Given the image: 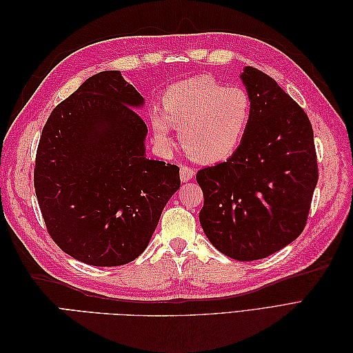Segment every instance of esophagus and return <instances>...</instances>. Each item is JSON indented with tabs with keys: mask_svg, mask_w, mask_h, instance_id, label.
I'll use <instances>...</instances> for the list:
<instances>
[{
	"mask_svg": "<svg viewBox=\"0 0 353 353\" xmlns=\"http://www.w3.org/2000/svg\"><path fill=\"white\" fill-rule=\"evenodd\" d=\"M194 176V169L190 168L188 165H181L179 166V178L183 183H187L191 178Z\"/></svg>",
	"mask_w": 353,
	"mask_h": 353,
	"instance_id": "obj_1",
	"label": "esophagus"
}]
</instances>
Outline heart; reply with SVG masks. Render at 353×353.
<instances>
[{
    "label": "heart",
    "instance_id": "b5f03b06",
    "mask_svg": "<svg viewBox=\"0 0 353 353\" xmlns=\"http://www.w3.org/2000/svg\"><path fill=\"white\" fill-rule=\"evenodd\" d=\"M162 104L163 112L154 109L152 113L156 140L170 144L174 126L179 130L184 150L203 163L221 162L236 152L252 119L249 92L212 77L170 85Z\"/></svg>",
    "mask_w": 353,
    "mask_h": 353
}]
</instances>
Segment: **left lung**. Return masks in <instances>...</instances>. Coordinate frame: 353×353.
Returning <instances> with one entry per match:
<instances>
[{"instance_id":"left-lung-1","label":"left lung","mask_w":353,"mask_h":353,"mask_svg":"<svg viewBox=\"0 0 353 353\" xmlns=\"http://www.w3.org/2000/svg\"><path fill=\"white\" fill-rule=\"evenodd\" d=\"M252 119L227 162L200 169V223L215 248L241 262L263 259L301 236L318 183L314 130L268 74L245 68Z\"/></svg>"}]
</instances>
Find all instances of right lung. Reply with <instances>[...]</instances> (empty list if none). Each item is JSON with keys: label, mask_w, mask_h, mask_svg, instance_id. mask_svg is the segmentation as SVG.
Wrapping results in <instances>:
<instances>
[{"label": "right lung", "mask_w": 353, "mask_h": 353, "mask_svg": "<svg viewBox=\"0 0 353 353\" xmlns=\"http://www.w3.org/2000/svg\"><path fill=\"white\" fill-rule=\"evenodd\" d=\"M144 99L119 70L88 78L51 112L34 169L50 237L95 266L137 259L150 241L179 168L145 157Z\"/></svg>", "instance_id": "add662e5"}]
</instances>
